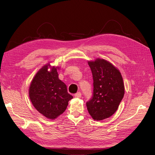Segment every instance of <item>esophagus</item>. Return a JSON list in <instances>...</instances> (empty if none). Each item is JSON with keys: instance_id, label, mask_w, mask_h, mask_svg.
I'll return each instance as SVG.
<instances>
[{"instance_id": "34e87169", "label": "esophagus", "mask_w": 155, "mask_h": 155, "mask_svg": "<svg viewBox=\"0 0 155 155\" xmlns=\"http://www.w3.org/2000/svg\"><path fill=\"white\" fill-rule=\"evenodd\" d=\"M74 97H75V98H81V93L80 92H78V93H75V95H74Z\"/></svg>"}]
</instances>
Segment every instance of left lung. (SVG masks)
Here are the masks:
<instances>
[{
  "label": "left lung",
  "mask_w": 155,
  "mask_h": 155,
  "mask_svg": "<svg viewBox=\"0 0 155 155\" xmlns=\"http://www.w3.org/2000/svg\"><path fill=\"white\" fill-rule=\"evenodd\" d=\"M88 64L93 75V92L86 106L93 119L99 121L117 110L124 95V84L120 71L108 61L97 58Z\"/></svg>",
  "instance_id": "left-lung-1"
}]
</instances>
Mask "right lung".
Wrapping results in <instances>:
<instances>
[{
	"label": "right lung",
	"mask_w": 155,
	"mask_h": 155,
	"mask_svg": "<svg viewBox=\"0 0 155 155\" xmlns=\"http://www.w3.org/2000/svg\"><path fill=\"white\" fill-rule=\"evenodd\" d=\"M45 65L38 71L30 84V100L41 114L48 119H55L66 110L68 101L73 97L68 93L64 83L59 80L57 68Z\"/></svg>",
	"instance_id": "add662e5"
}]
</instances>
